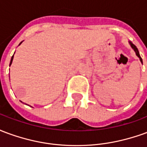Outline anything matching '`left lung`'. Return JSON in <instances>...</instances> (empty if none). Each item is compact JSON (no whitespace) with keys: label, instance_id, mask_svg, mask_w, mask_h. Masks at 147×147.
Segmentation results:
<instances>
[{"label":"left lung","instance_id":"8db88e82","mask_svg":"<svg viewBox=\"0 0 147 147\" xmlns=\"http://www.w3.org/2000/svg\"><path fill=\"white\" fill-rule=\"evenodd\" d=\"M130 43V45H131V48L135 50V52H136V55H137V57L139 58V60H140V61L142 62V58H141V57H140V55H139V50H138V49H137V47H136V45H134L133 43H131V42H129Z\"/></svg>","mask_w":147,"mask_h":147}]
</instances>
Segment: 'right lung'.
I'll list each match as a JSON object with an SVG mask.
<instances>
[{
    "instance_id": "right-lung-1",
    "label": "right lung",
    "mask_w": 147,
    "mask_h": 147,
    "mask_svg": "<svg viewBox=\"0 0 147 147\" xmlns=\"http://www.w3.org/2000/svg\"><path fill=\"white\" fill-rule=\"evenodd\" d=\"M21 44V43H20ZM13 57H14V55H13V56H12V57H11V62H10V65H11V63H12V60H13Z\"/></svg>"
}]
</instances>
